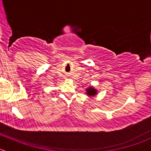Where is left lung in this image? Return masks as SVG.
<instances>
[{"label":"left lung","mask_w":151,"mask_h":151,"mask_svg":"<svg viewBox=\"0 0 151 151\" xmlns=\"http://www.w3.org/2000/svg\"><path fill=\"white\" fill-rule=\"evenodd\" d=\"M86 93H87V95H88V96H95V95L97 93V91H96L93 87H91H91L88 88L86 89Z\"/></svg>","instance_id":"8db88e82"}]
</instances>
